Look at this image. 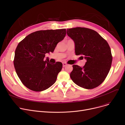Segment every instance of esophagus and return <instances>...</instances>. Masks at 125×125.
Wrapping results in <instances>:
<instances>
[{"label": "esophagus", "instance_id": "esophagus-1", "mask_svg": "<svg viewBox=\"0 0 125 125\" xmlns=\"http://www.w3.org/2000/svg\"><path fill=\"white\" fill-rule=\"evenodd\" d=\"M67 65V64L66 63H65V62H63V67H65V66H66Z\"/></svg>", "mask_w": 125, "mask_h": 125}]
</instances>
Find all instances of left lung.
I'll list each match as a JSON object with an SVG mask.
<instances>
[{"label":"left lung","instance_id":"1","mask_svg":"<svg viewBox=\"0 0 125 125\" xmlns=\"http://www.w3.org/2000/svg\"><path fill=\"white\" fill-rule=\"evenodd\" d=\"M67 34L74 42L75 55H81L87 60L83 67L73 65L71 80L84 89L99 86L106 77L112 63L108 43L96 31L87 28L67 29Z\"/></svg>","mask_w":125,"mask_h":125}]
</instances>
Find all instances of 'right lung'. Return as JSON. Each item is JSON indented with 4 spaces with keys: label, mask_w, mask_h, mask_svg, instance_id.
Segmentation results:
<instances>
[{
    "label": "right lung",
    "mask_w": 125,
    "mask_h": 125,
    "mask_svg": "<svg viewBox=\"0 0 125 125\" xmlns=\"http://www.w3.org/2000/svg\"><path fill=\"white\" fill-rule=\"evenodd\" d=\"M66 34V29L39 30L29 34L19 43L14 64L25 86L32 91L41 92L56 82L62 63H51L49 59L45 60V54L53 52Z\"/></svg>",
    "instance_id": "obj_1"
}]
</instances>
